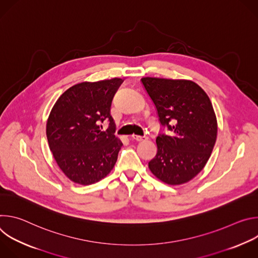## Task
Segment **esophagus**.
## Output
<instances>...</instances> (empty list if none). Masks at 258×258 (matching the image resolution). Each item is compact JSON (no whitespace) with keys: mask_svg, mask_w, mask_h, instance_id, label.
<instances>
[{"mask_svg":"<svg viewBox=\"0 0 258 258\" xmlns=\"http://www.w3.org/2000/svg\"><path fill=\"white\" fill-rule=\"evenodd\" d=\"M132 139H133V140H136V141H138V142H145V141L148 140V137H146V136L141 137V136L133 135V136H132Z\"/></svg>","mask_w":258,"mask_h":258,"instance_id":"obj_1","label":"esophagus"}]
</instances>
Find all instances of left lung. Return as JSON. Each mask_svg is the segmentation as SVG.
I'll use <instances>...</instances> for the list:
<instances>
[{"instance_id": "obj_1", "label": "left lung", "mask_w": 258, "mask_h": 258, "mask_svg": "<svg viewBox=\"0 0 258 258\" xmlns=\"http://www.w3.org/2000/svg\"><path fill=\"white\" fill-rule=\"evenodd\" d=\"M159 121L168 134L156 138L152 173L168 185L191 180L205 166L216 141L217 122L210 99L194 82L143 78Z\"/></svg>"}]
</instances>
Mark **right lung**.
Here are the masks:
<instances>
[{"mask_svg": "<svg viewBox=\"0 0 258 258\" xmlns=\"http://www.w3.org/2000/svg\"><path fill=\"white\" fill-rule=\"evenodd\" d=\"M121 79L81 83L65 91L47 121V139L64 174L80 185L104 178L114 167L121 141L115 137L110 108ZM108 121V128L100 131Z\"/></svg>", "mask_w": 258, "mask_h": 258, "instance_id": "obj_1", "label": "right lung"}]
</instances>
